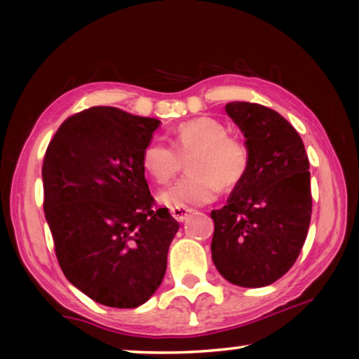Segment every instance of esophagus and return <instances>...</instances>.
Here are the masks:
<instances>
[{"instance_id": "obj_1", "label": "esophagus", "mask_w": 359, "mask_h": 359, "mask_svg": "<svg viewBox=\"0 0 359 359\" xmlns=\"http://www.w3.org/2000/svg\"><path fill=\"white\" fill-rule=\"evenodd\" d=\"M190 214H191V209H188V208H172L171 209V215L177 222H185L187 217Z\"/></svg>"}]
</instances>
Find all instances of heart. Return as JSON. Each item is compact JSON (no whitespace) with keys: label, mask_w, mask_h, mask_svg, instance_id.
<instances>
[{"label":"heart","mask_w":359,"mask_h":359,"mask_svg":"<svg viewBox=\"0 0 359 359\" xmlns=\"http://www.w3.org/2000/svg\"><path fill=\"white\" fill-rule=\"evenodd\" d=\"M172 149L150 142L142 150L141 163L156 184L175 177L188 158V171L174 185L160 193V201L169 208H187L214 201L220 185L231 188L245 177L250 151L238 136L228 135L220 120L199 117L184 121L171 133Z\"/></svg>","instance_id":"1"}]
</instances>
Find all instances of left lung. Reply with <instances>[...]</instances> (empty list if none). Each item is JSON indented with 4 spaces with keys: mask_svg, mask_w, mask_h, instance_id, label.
<instances>
[{
    "mask_svg": "<svg viewBox=\"0 0 359 359\" xmlns=\"http://www.w3.org/2000/svg\"><path fill=\"white\" fill-rule=\"evenodd\" d=\"M224 109L244 133L250 165L226 205L210 212L212 259L228 282L259 288L287 274L307 238L309 158L301 136L278 112L244 101Z\"/></svg>",
    "mask_w": 359,
    "mask_h": 359,
    "instance_id": "8db88e82",
    "label": "left lung"
}]
</instances>
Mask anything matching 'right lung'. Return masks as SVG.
<instances>
[{
    "instance_id": "obj_1",
    "label": "right lung",
    "mask_w": 359,
    "mask_h": 359,
    "mask_svg": "<svg viewBox=\"0 0 359 359\" xmlns=\"http://www.w3.org/2000/svg\"><path fill=\"white\" fill-rule=\"evenodd\" d=\"M160 120L117 107L71 115L48 144L44 214L65 277L93 301L133 309L166 272L179 223L154 209L141 163Z\"/></svg>"
}]
</instances>
